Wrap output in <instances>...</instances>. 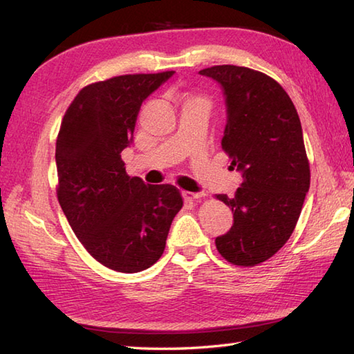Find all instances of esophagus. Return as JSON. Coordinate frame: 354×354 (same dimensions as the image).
I'll return each mask as SVG.
<instances>
[{"label":"esophagus","mask_w":354,"mask_h":354,"mask_svg":"<svg viewBox=\"0 0 354 354\" xmlns=\"http://www.w3.org/2000/svg\"><path fill=\"white\" fill-rule=\"evenodd\" d=\"M183 196L187 201H198L201 198H204V193H193V192H183Z\"/></svg>","instance_id":"34e87169"}]
</instances>
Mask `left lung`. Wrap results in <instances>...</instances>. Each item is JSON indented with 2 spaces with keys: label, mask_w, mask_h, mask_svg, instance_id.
<instances>
[{
  "label": "left lung",
  "mask_w": 354,
  "mask_h": 354,
  "mask_svg": "<svg viewBox=\"0 0 354 354\" xmlns=\"http://www.w3.org/2000/svg\"><path fill=\"white\" fill-rule=\"evenodd\" d=\"M199 73L223 88L228 120L221 145L243 178L232 198L216 194L234 214L216 248L232 265L255 266L288 242L309 192L301 122L288 93L265 73L236 65Z\"/></svg>",
  "instance_id": "left-lung-1"
}]
</instances>
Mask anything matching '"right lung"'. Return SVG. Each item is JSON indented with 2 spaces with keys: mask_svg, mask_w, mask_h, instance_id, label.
<instances>
[{
  "mask_svg": "<svg viewBox=\"0 0 354 354\" xmlns=\"http://www.w3.org/2000/svg\"><path fill=\"white\" fill-rule=\"evenodd\" d=\"M175 71L124 74L84 86L56 140L57 201L80 243L103 266L133 274L160 260L184 201L175 185L126 173L142 100Z\"/></svg>",
  "mask_w": 354,
  "mask_h": 354,
  "instance_id": "add662e5",
  "label": "right lung"
}]
</instances>
